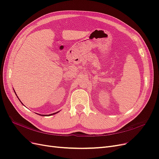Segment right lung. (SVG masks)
Instances as JSON below:
<instances>
[{"label":"right lung","mask_w":159,"mask_h":159,"mask_svg":"<svg viewBox=\"0 0 159 159\" xmlns=\"http://www.w3.org/2000/svg\"><path fill=\"white\" fill-rule=\"evenodd\" d=\"M15 93H16V92H15ZM17 98H18V97H17ZM19 100H20V99H19ZM20 102H21V101H20ZM22 105H23V103H22ZM60 112V111H57V112H56V113H52V114H50V115H40V114H38V113H36V114H38V115H40V116H50V115H55V114H56V113H59Z\"/></svg>","instance_id":"add662e5"}]
</instances>
